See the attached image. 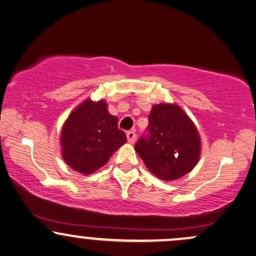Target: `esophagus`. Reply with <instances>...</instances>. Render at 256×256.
Listing matches in <instances>:
<instances>
[{
    "label": "esophagus",
    "instance_id": "34e87169",
    "mask_svg": "<svg viewBox=\"0 0 256 256\" xmlns=\"http://www.w3.org/2000/svg\"><path fill=\"white\" fill-rule=\"evenodd\" d=\"M126 138H128V143L134 144V140H136V134H134V131H128V134H126Z\"/></svg>",
    "mask_w": 256,
    "mask_h": 256
}]
</instances>
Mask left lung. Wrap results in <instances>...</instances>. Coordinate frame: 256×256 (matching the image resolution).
Masks as SVG:
<instances>
[{"label": "left lung", "instance_id": "left-lung-1", "mask_svg": "<svg viewBox=\"0 0 256 256\" xmlns=\"http://www.w3.org/2000/svg\"><path fill=\"white\" fill-rule=\"evenodd\" d=\"M148 128L149 137L140 138L134 149L152 174L171 182L192 171L201 156V137L178 104L152 106Z\"/></svg>", "mask_w": 256, "mask_h": 256}]
</instances>
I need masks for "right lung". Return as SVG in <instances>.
<instances>
[{"instance_id": "1", "label": "right lung", "mask_w": 256, "mask_h": 256, "mask_svg": "<svg viewBox=\"0 0 256 256\" xmlns=\"http://www.w3.org/2000/svg\"><path fill=\"white\" fill-rule=\"evenodd\" d=\"M125 142V134L118 128V118L108 112L107 102L86 98L64 120L61 156L76 172L91 174L104 166Z\"/></svg>"}]
</instances>
